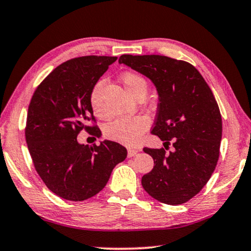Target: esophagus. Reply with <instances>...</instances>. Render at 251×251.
Wrapping results in <instances>:
<instances>
[{"label": "esophagus", "mask_w": 251, "mask_h": 251, "mask_svg": "<svg viewBox=\"0 0 251 251\" xmlns=\"http://www.w3.org/2000/svg\"><path fill=\"white\" fill-rule=\"evenodd\" d=\"M138 153L137 150H133V149H129L128 152H127V155H128V157H133L135 156Z\"/></svg>", "instance_id": "esophagus-1"}]
</instances>
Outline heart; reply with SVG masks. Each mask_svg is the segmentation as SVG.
Returning a JSON list of instances; mask_svg holds the SVG:
<instances>
[{"label": "heart", "instance_id": "obj_1", "mask_svg": "<svg viewBox=\"0 0 251 251\" xmlns=\"http://www.w3.org/2000/svg\"><path fill=\"white\" fill-rule=\"evenodd\" d=\"M126 90L136 98L140 95H145L147 91V82L144 77L135 73H125L121 77ZM105 86V80H99L94 86L90 94V104L94 113L99 117H102L100 104V94ZM150 122L145 116H128L119 117L106 127V136L115 142L127 146L136 145L142 140L143 134L149 128Z\"/></svg>", "mask_w": 251, "mask_h": 251}]
</instances>
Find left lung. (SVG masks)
<instances>
[{
	"mask_svg": "<svg viewBox=\"0 0 251 251\" xmlns=\"http://www.w3.org/2000/svg\"><path fill=\"white\" fill-rule=\"evenodd\" d=\"M124 63L156 87L158 108L152 129L175 151L147 149L154 168L142 177V185L155 200L165 204L185 203L198 194L217 166L222 137L219 106L208 83L189 62L165 55L123 54Z\"/></svg>",
	"mask_w": 251,
	"mask_h": 251,
	"instance_id": "obj_1",
	"label": "left lung"
}]
</instances>
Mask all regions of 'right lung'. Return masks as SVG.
<instances>
[{"mask_svg":"<svg viewBox=\"0 0 251 251\" xmlns=\"http://www.w3.org/2000/svg\"><path fill=\"white\" fill-rule=\"evenodd\" d=\"M117 57L86 55L58 66L35 89L27 110L25 140L34 168L48 189L62 199L83 201L105 188L113 169L127 156L113 141L83 145L80 130L98 136L90 94Z\"/></svg>","mask_w":251,"mask_h":251,"instance_id":"right-lung-1","label":"right lung"}]
</instances>
